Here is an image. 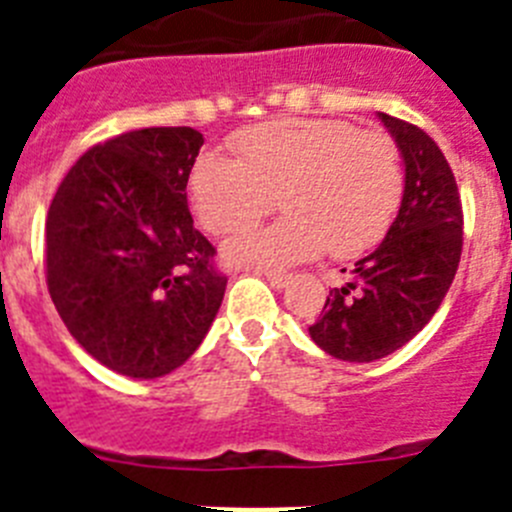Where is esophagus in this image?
<instances>
[{
  "label": "esophagus",
  "instance_id": "esophagus-1",
  "mask_svg": "<svg viewBox=\"0 0 512 512\" xmlns=\"http://www.w3.org/2000/svg\"><path fill=\"white\" fill-rule=\"evenodd\" d=\"M261 274H264V277L266 279H269V282L271 284H274V287H284V284H287L289 282V274H287V271H279V269H264V271H261Z\"/></svg>",
  "mask_w": 512,
  "mask_h": 512
}]
</instances>
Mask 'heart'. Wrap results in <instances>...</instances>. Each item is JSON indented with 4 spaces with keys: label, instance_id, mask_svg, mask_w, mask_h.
<instances>
[{
    "label": "heart",
    "instance_id": "b5f03b06",
    "mask_svg": "<svg viewBox=\"0 0 512 512\" xmlns=\"http://www.w3.org/2000/svg\"><path fill=\"white\" fill-rule=\"evenodd\" d=\"M238 161L205 153L189 176L202 225L230 235L261 223L277 197L292 212L225 246L238 264H292L328 248L351 259L387 233L405 189L402 153L382 130H356L336 117H282L241 130Z\"/></svg>",
    "mask_w": 512,
    "mask_h": 512
}]
</instances>
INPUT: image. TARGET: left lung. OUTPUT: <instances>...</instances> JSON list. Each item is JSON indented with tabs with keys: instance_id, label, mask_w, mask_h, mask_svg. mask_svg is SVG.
Here are the masks:
<instances>
[{
	"instance_id": "1",
	"label": "left lung",
	"mask_w": 512,
	"mask_h": 512,
	"mask_svg": "<svg viewBox=\"0 0 512 512\" xmlns=\"http://www.w3.org/2000/svg\"><path fill=\"white\" fill-rule=\"evenodd\" d=\"M379 117L405 158L400 212L310 325L312 341L343 361L382 359L418 336L454 282L464 243L459 187L436 140L413 122Z\"/></svg>"
}]
</instances>
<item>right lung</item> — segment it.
Masks as SVG:
<instances>
[{
    "label": "right lung",
    "instance_id": "obj_1",
    "mask_svg": "<svg viewBox=\"0 0 512 512\" xmlns=\"http://www.w3.org/2000/svg\"><path fill=\"white\" fill-rule=\"evenodd\" d=\"M194 128L97 143L63 176L45 217V282L81 348L125 377L174 372L215 320L228 277L194 228Z\"/></svg>",
    "mask_w": 512,
    "mask_h": 512
}]
</instances>
